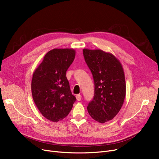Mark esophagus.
I'll return each instance as SVG.
<instances>
[{
    "instance_id": "34e87169",
    "label": "esophagus",
    "mask_w": 159,
    "mask_h": 159,
    "mask_svg": "<svg viewBox=\"0 0 159 159\" xmlns=\"http://www.w3.org/2000/svg\"><path fill=\"white\" fill-rule=\"evenodd\" d=\"M76 98H77V100L78 101H81L82 96H81L80 95H77L76 96Z\"/></svg>"
}]
</instances>
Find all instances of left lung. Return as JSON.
<instances>
[{"instance_id": "obj_1", "label": "left lung", "mask_w": 159, "mask_h": 159, "mask_svg": "<svg viewBox=\"0 0 159 159\" xmlns=\"http://www.w3.org/2000/svg\"><path fill=\"white\" fill-rule=\"evenodd\" d=\"M83 55L95 85L88 111L95 120L104 123L117 115L124 103L126 87L122 66L113 55L101 49H84Z\"/></svg>"}]
</instances>
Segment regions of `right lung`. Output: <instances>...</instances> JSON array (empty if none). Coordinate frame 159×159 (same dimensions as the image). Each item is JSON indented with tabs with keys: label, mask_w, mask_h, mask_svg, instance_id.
Segmentation results:
<instances>
[{
	"label": "right lung",
	"mask_w": 159,
	"mask_h": 159,
	"mask_svg": "<svg viewBox=\"0 0 159 159\" xmlns=\"http://www.w3.org/2000/svg\"><path fill=\"white\" fill-rule=\"evenodd\" d=\"M75 57L73 49L50 50L33 74V101L42 115L52 122L68 116L76 101L66 76Z\"/></svg>",
	"instance_id": "obj_1"
}]
</instances>
